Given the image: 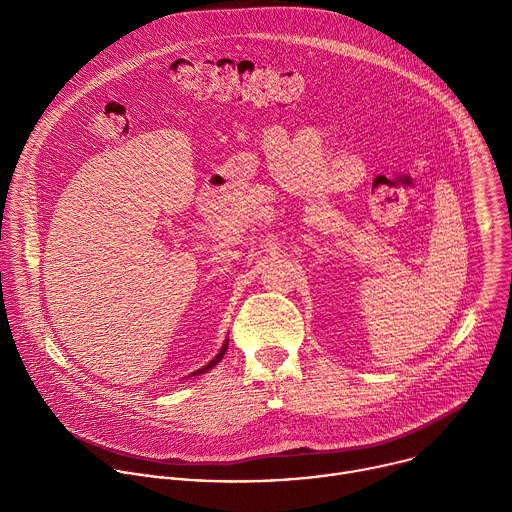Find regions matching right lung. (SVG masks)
I'll return each instance as SVG.
<instances>
[{"label":"right lung","instance_id":"obj_1","mask_svg":"<svg viewBox=\"0 0 512 512\" xmlns=\"http://www.w3.org/2000/svg\"><path fill=\"white\" fill-rule=\"evenodd\" d=\"M227 348H229V340H225V344H223V348L221 350H218V354L208 362V364H204V367L202 369H198V371H194L192 373V377H196V375H202V373H208L212 367H216V364L218 362H221L223 360V356H225V352H227Z\"/></svg>","mask_w":512,"mask_h":512}]
</instances>
